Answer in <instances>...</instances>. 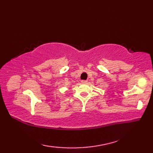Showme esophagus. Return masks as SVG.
Segmentation results:
<instances>
[{
    "mask_svg": "<svg viewBox=\"0 0 153 153\" xmlns=\"http://www.w3.org/2000/svg\"><path fill=\"white\" fill-rule=\"evenodd\" d=\"M82 83H87V80H82Z\"/></svg>",
    "mask_w": 153,
    "mask_h": 153,
    "instance_id": "34e87169",
    "label": "esophagus"
}]
</instances>
